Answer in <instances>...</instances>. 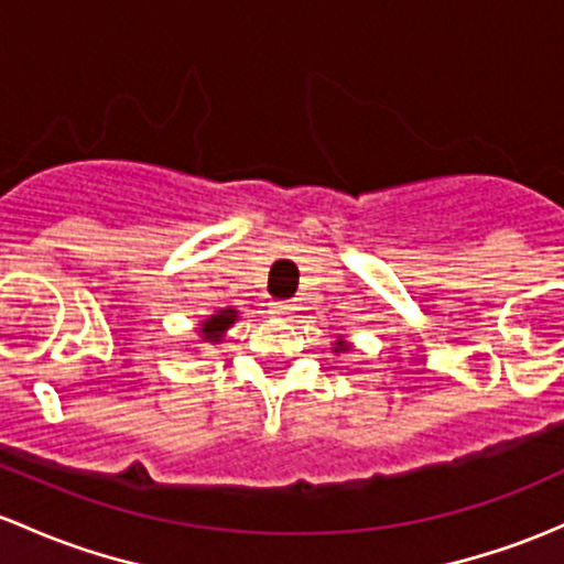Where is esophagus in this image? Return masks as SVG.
<instances>
[{
	"label": "esophagus",
	"instance_id": "obj_1",
	"mask_svg": "<svg viewBox=\"0 0 564 564\" xmlns=\"http://www.w3.org/2000/svg\"><path fill=\"white\" fill-rule=\"evenodd\" d=\"M270 316L275 318H283V322H289V318L294 316V311H297V305L294 302H270Z\"/></svg>",
	"mask_w": 564,
	"mask_h": 564
}]
</instances>
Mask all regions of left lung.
<instances>
[{"mask_svg": "<svg viewBox=\"0 0 564 564\" xmlns=\"http://www.w3.org/2000/svg\"><path fill=\"white\" fill-rule=\"evenodd\" d=\"M332 351H335V354H343V351H351V346H348V343H346V340H337V343H335V348H332Z\"/></svg>", "mask_w": 564, "mask_h": 564, "instance_id": "obj_1", "label": "left lung"}]
</instances>
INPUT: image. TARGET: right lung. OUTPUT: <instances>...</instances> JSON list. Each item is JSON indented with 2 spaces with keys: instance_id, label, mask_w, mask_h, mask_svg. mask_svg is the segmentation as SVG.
Here are the masks:
<instances>
[{
  "instance_id": "obj_1",
  "label": "right lung",
  "mask_w": 564,
  "mask_h": 564,
  "mask_svg": "<svg viewBox=\"0 0 564 564\" xmlns=\"http://www.w3.org/2000/svg\"><path fill=\"white\" fill-rule=\"evenodd\" d=\"M237 322L235 307H224V311H216L210 318H205L199 324V335H203L205 343H221L224 332H227Z\"/></svg>"
}]
</instances>
